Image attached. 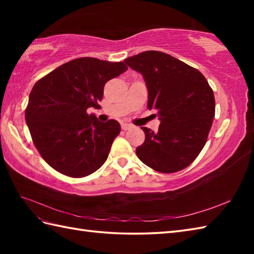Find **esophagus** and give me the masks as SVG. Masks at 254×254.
I'll return each mask as SVG.
<instances>
[{"label":"esophagus","mask_w":254,"mask_h":254,"mask_svg":"<svg viewBox=\"0 0 254 254\" xmlns=\"http://www.w3.org/2000/svg\"><path fill=\"white\" fill-rule=\"evenodd\" d=\"M121 127H122V130H124V131H127V130H130V128H132L133 127L131 126V124H127V123H122Z\"/></svg>","instance_id":"1"}]
</instances>
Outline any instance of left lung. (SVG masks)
Returning <instances> with one entry per match:
<instances>
[{"label": "left lung", "mask_w": 254, "mask_h": 254, "mask_svg": "<svg viewBox=\"0 0 254 254\" xmlns=\"http://www.w3.org/2000/svg\"><path fill=\"white\" fill-rule=\"evenodd\" d=\"M141 73L148 90V109L158 113L157 132L142 127L145 142L136 147L139 160L172 174L187 168L201 153L215 117V98L204 75L160 51H144L124 60Z\"/></svg>", "instance_id": "left-lung-1"}]
</instances>
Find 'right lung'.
Listing matches in <instances>:
<instances>
[{
    "label": "right lung",
    "mask_w": 254,
    "mask_h": 254,
    "mask_svg": "<svg viewBox=\"0 0 254 254\" xmlns=\"http://www.w3.org/2000/svg\"><path fill=\"white\" fill-rule=\"evenodd\" d=\"M123 62L79 58L57 67L32 87L25 118L38 152L61 174L82 178L105 164L120 123L99 122L97 108L108 80L126 72Z\"/></svg>",
    "instance_id": "obj_1"
}]
</instances>
